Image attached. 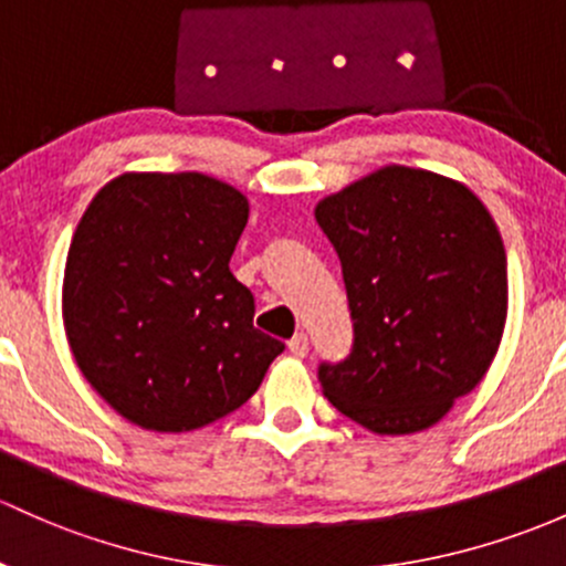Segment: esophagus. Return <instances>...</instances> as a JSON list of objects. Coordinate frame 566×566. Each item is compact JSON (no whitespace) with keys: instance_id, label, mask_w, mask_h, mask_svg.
I'll return each mask as SVG.
<instances>
[{"instance_id":"obj_1","label":"esophagus","mask_w":566,"mask_h":566,"mask_svg":"<svg viewBox=\"0 0 566 566\" xmlns=\"http://www.w3.org/2000/svg\"><path fill=\"white\" fill-rule=\"evenodd\" d=\"M289 350L294 356H307V350H310V343H307V334L305 332H296L294 337L289 339Z\"/></svg>"}]
</instances>
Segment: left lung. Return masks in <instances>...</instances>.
I'll use <instances>...</instances> for the list:
<instances>
[{"label": "left lung", "mask_w": 566, "mask_h": 566, "mask_svg": "<svg viewBox=\"0 0 566 566\" xmlns=\"http://www.w3.org/2000/svg\"><path fill=\"white\" fill-rule=\"evenodd\" d=\"M343 264L354 348L321 364L324 397L375 434L434 427L483 380L507 318L500 229L464 184L382 167L321 199Z\"/></svg>", "instance_id": "1"}]
</instances>
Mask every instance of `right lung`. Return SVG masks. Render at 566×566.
<instances>
[{
	"mask_svg": "<svg viewBox=\"0 0 566 566\" xmlns=\"http://www.w3.org/2000/svg\"><path fill=\"white\" fill-rule=\"evenodd\" d=\"M248 199L202 172H126L99 188L66 253L77 367L126 421L191 431L256 394L285 345L253 329L229 270Z\"/></svg>",
	"mask_w": 566,
	"mask_h": 566,
	"instance_id": "add662e5",
	"label": "right lung"
}]
</instances>
